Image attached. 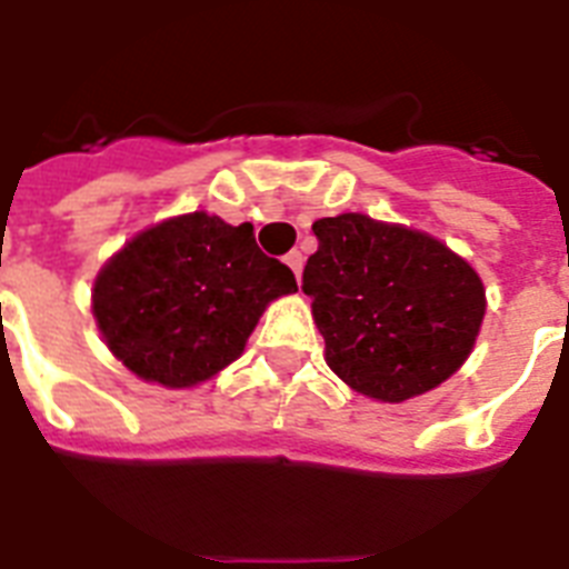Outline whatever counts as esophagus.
Returning <instances> with one entry per match:
<instances>
[{
    "label": "esophagus",
    "mask_w": 569,
    "mask_h": 569,
    "mask_svg": "<svg viewBox=\"0 0 569 569\" xmlns=\"http://www.w3.org/2000/svg\"><path fill=\"white\" fill-rule=\"evenodd\" d=\"M286 266L292 268L295 277L301 280V271H303V253H301V250H289V253H286Z\"/></svg>",
    "instance_id": "1"
}]
</instances>
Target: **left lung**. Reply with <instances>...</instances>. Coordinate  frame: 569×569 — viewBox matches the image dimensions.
Here are the masks:
<instances>
[{
	"mask_svg": "<svg viewBox=\"0 0 569 569\" xmlns=\"http://www.w3.org/2000/svg\"><path fill=\"white\" fill-rule=\"evenodd\" d=\"M319 250L303 295L325 337V360L348 387L407 401L440 387L476 346L485 283L428 232L346 212L312 223Z\"/></svg>",
	"mask_w": 569,
	"mask_h": 569,
	"instance_id": "obj_1",
	"label": "left lung"
}]
</instances>
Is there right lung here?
Listing matches in <instances>:
<instances>
[{
    "label": "right lung",
    "instance_id": "right-lung-1",
    "mask_svg": "<svg viewBox=\"0 0 569 569\" xmlns=\"http://www.w3.org/2000/svg\"><path fill=\"white\" fill-rule=\"evenodd\" d=\"M295 274L257 248L250 223L191 212L138 232L93 280V319L129 372L182 389L244 351Z\"/></svg>",
    "mask_w": 569,
    "mask_h": 569
}]
</instances>
